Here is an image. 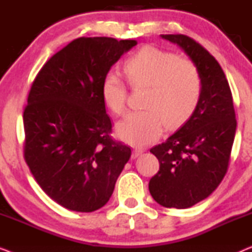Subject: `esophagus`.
Returning a JSON list of instances; mask_svg holds the SVG:
<instances>
[{
	"label": "esophagus",
	"mask_w": 252,
	"mask_h": 252,
	"mask_svg": "<svg viewBox=\"0 0 252 252\" xmlns=\"http://www.w3.org/2000/svg\"><path fill=\"white\" fill-rule=\"evenodd\" d=\"M143 149H140V148H135V149H133V153H132V158H136L139 157L141 154L143 153Z\"/></svg>",
	"instance_id": "1"
}]
</instances>
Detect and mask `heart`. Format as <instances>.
Returning <instances> with one entry per match:
<instances>
[{
  "label": "heart",
  "instance_id": "1",
  "mask_svg": "<svg viewBox=\"0 0 252 252\" xmlns=\"http://www.w3.org/2000/svg\"><path fill=\"white\" fill-rule=\"evenodd\" d=\"M123 71L133 89L146 88L144 109L130 112L117 125V134L123 141L144 146L159 137L163 125L167 129L178 128L194 115L202 94V78L191 61L146 46L127 58ZM101 96L110 111L123 115L127 91L118 75H105Z\"/></svg>",
  "mask_w": 252,
  "mask_h": 252
}]
</instances>
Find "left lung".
I'll return each instance as SVG.
<instances>
[{
  "label": "left lung",
  "instance_id": "obj_1",
  "mask_svg": "<svg viewBox=\"0 0 252 252\" xmlns=\"http://www.w3.org/2000/svg\"><path fill=\"white\" fill-rule=\"evenodd\" d=\"M198 68L202 94L191 118L165 142L151 148L159 171L149 191L165 208L187 209L211 195L228 170L236 130L235 110L221 66L201 44L184 34H165Z\"/></svg>",
  "mask_w": 252,
  "mask_h": 252
}]
</instances>
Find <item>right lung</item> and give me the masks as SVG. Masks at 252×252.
<instances>
[{
    "label": "right lung",
    "mask_w": 252,
    "mask_h": 252,
    "mask_svg": "<svg viewBox=\"0 0 252 252\" xmlns=\"http://www.w3.org/2000/svg\"><path fill=\"white\" fill-rule=\"evenodd\" d=\"M135 40L79 37L43 65L24 110V157L51 199L93 212L111 197L130 148L112 140L102 81Z\"/></svg>",
    "instance_id": "1"
}]
</instances>
